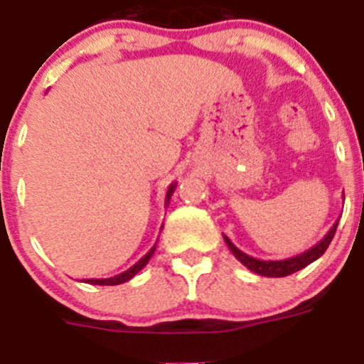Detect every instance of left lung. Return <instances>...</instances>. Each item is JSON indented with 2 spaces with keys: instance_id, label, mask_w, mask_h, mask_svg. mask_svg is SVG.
Returning a JSON list of instances; mask_svg holds the SVG:
<instances>
[{
  "instance_id": "1",
  "label": "left lung",
  "mask_w": 364,
  "mask_h": 364,
  "mask_svg": "<svg viewBox=\"0 0 364 364\" xmlns=\"http://www.w3.org/2000/svg\"><path fill=\"white\" fill-rule=\"evenodd\" d=\"M337 223L339 221L333 223V227L326 232L325 237L321 239L317 245H314L312 248L304 250L303 254H297V255H292V257H287V259H277V261H264V259H257V257H252V255L245 254L243 250H239V248L232 243L227 235L223 234V237H225V243H227V247L230 248L232 254H234L235 257H237V261H241L248 270L255 272V274H259V276H264V277H284L294 274V272L301 270V268L309 267L310 263H314V261L319 259L321 255L325 254L330 241L333 239V234H336Z\"/></svg>"
}]
</instances>
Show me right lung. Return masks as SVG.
I'll list each match as a JSON object with an SVG mask.
<instances>
[{"label": "right lung", "instance_id": "1", "mask_svg": "<svg viewBox=\"0 0 364 364\" xmlns=\"http://www.w3.org/2000/svg\"><path fill=\"white\" fill-rule=\"evenodd\" d=\"M176 185H178V183H172V185L168 186V190H166V196H165V206H168L170 198H172V194H174ZM161 228H163V227H161ZM154 252H156V245H154V247L150 248V250L146 252V254L143 255L141 259H139V261H137L136 264H134V267H130L129 270H125V272H121V274H117V276H114V277H107V279H85V281H87V283H90V284H121V283H127V281L132 279V277L136 276L137 272L141 270V268L145 267L146 263H149L150 257H152V255H154Z\"/></svg>", "mask_w": 364, "mask_h": 364}]
</instances>
